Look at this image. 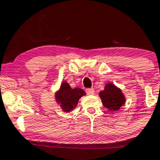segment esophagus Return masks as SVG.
<instances>
[{"label":"esophagus","mask_w":160,"mask_h":160,"mask_svg":"<svg viewBox=\"0 0 160 160\" xmlns=\"http://www.w3.org/2000/svg\"><path fill=\"white\" fill-rule=\"evenodd\" d=\"M85 92L88 95H94V93H95V90L93 88H86Z\"/></svg>","instance_id":"1"}]
</instances>
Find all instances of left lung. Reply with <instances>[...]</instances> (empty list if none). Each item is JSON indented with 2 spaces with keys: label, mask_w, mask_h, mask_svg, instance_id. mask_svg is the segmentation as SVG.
<instances>
[{
  "label": "left lung",
  "mask_w": 160,
  "mask_h": 160,
  "mask_svg": "<svg viewBox=\"0 0 160 160\" xmlns=\"http://www.w3.org/2000/svg\"><path fill=\"white\" fill-rule=\"evenodd\" d=\"M99 96L103 105L112 112L120 109L126 102V98L122 90L112 83H107L105 89L99 92Z\"/></svg>",
  "instance_id": "left-lung-1"
}]
</instances>
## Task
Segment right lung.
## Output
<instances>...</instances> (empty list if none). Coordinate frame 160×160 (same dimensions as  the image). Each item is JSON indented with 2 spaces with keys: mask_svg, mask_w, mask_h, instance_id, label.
I'll use <instances>...</instances> for the list:
<instances>
[{
  "mask_svg": "<svg viewBox=\"0 0 160 160\" xmlns=\"http://www.w3.org/2000/svg\"><path fill=\"white\" fill-rule=\"evenodd\" d=\"M85 92L80 88H71L66 82H63L58 91L55 92V101L65 112L72 111L78 102L81 97L84 96Z\"/></svg>",
  "mask_w": 160,
  "mask_h": 160,
  "instance_id": "right-lung-1",
  "label": "right lung"
}]
</instances>
